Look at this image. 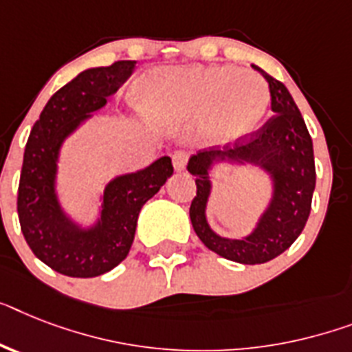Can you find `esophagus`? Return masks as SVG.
<instances>
[{"mask_svg":"<svg viewBox=\"0 0 352 352\" xmlns=\"http://www.w3.org/2000/svg\"><path fill=\"white\" fill-rule=\"evenodd\" d=\"M188 162V153L187 151H176L173 155V165L176 170H183L187 167Z\"/></svg>","mask_w":352,"mask_h":352,"instance_id":"1","label":"esophagus"}]
</instances>
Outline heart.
<instances>
[{"label":"heart","mask_w":352,"mask_h":352,"mask_svg":"<svg viewBox=\"0 0 352 352\" xmlns=\"http://www.w3.org/2000/svg\"><path fill=\"white\" fill-rule=\"evenodd\" d=\"M153 111L179 118L210 115L212 126L223 136L254 131L268 109V89L250 69L232 66H190L156 72L144 84Z\"/></svg>","instance_id":"heart-1"}]
</instances>
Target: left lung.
Returning <instances> with one entry per match:
<instances>
[{
  "label": "left lung",
  "mask_w": 352,
  "mask_h": 352,
  "mask_svg": "<svg viewBox=\"0 0 352 352\" xmlns=\"http://www.w3.org/2000/svg\"><path fill=\"white\" fill-rule=\"evenodd\" d=\"M261 72L270 86L272 111L264 126L241 136L234 147L205 151L188 160V173L196 176V196L190 203V221L201 243L214 254L241 264H263L275 259L297 241L311 212L316 183L313 142L297 104L280 80ZM230 157L254 161L274 174L276 197L258 230L246 240H223L208 228L204 219L210 182L206 178L212 159Z\"/></svg>",
  "instance_id": "obj_1"
}]
</instances>
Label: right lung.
I'll use <instances>...</instances> for the list:
<instances>
[{
  "instance_id": "add662e5",
  "label": "right lung",
  "mask_w": 352,
  "mask_h": 352,
  "mask_svg": "<svg viewBox=\"0 0 352 352\" xmlns=\"http://www.w3.org/2000/svg\"><path fill=\"white\" fill-rule=\"evenodd\" d=\"M135 69V60H117L91 68L55 91L34 124L23 156L17 187V216L37 259L68 277H97L126 259L136 232V219L174 173L169 156H162L140 173L113 179L104 192L102 219L82 232L63 216L54 192L59 147L66 136L106 104Z\"/></svg>"
}]
</instances>
